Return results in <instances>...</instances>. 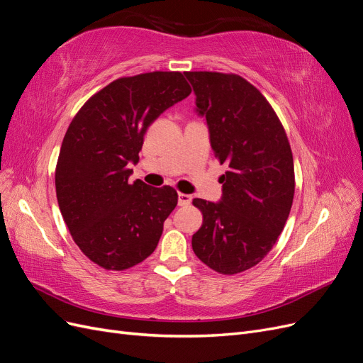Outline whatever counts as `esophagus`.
I'll return each mask as SVG.
<instances>
[{"label": "esophagus", "instance_id": "1", "mask_svg": "<svg viewBox=\"0 0 363 363\" xmlns=\"http://www.w3.org/2000/svg\"><path fill=\"white\" fill-rule=\"evenodd\" d=\"M192 201V195L179 192V206H188Z\"/></svg>", "mask_w": 363, "mask_h": 363}]
</instances>
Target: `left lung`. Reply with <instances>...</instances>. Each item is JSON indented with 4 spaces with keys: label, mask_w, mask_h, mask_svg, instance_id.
<instances>
[{
    "label": "left lung",
    "mask_w": 363,
    "mask_h": 363,
    "mask_svg": "<svg viewBox=\"0 0 363 363\" xmlns=\"http://www.w3.org/2000/svg\"><path fill=\"white\" fill-rule=\"evenodd\" d=\"M184 75L215 156L228 164L219 179L221 200H194L203 225L192 236V248L208 268L238 274L268 255L288 221L295 191L292 151L267 98L242 77Z\"/></svg>",
    "instance_id": "left-lung-1"
}]
</instances>
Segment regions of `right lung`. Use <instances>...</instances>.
<instances>
[{"label": "right lung", "mask_w": 363, "mask_h": 363, "mask_svg": "<svg viewBox=\"0 0 363 363\" xmlns=\"http://www.w3.org/2000/svg\"><path fill=\"white\" fill-rule=\"evenodd\" d=\"M191 94L182 72L124 77L95 94L63 138L56 194L74 242L96 265L123 271L156 250L177 206L171 186L130 183L147 128Z\"/></svg>", "instance_id": "obj_1"}]
</instances>
